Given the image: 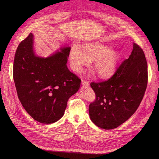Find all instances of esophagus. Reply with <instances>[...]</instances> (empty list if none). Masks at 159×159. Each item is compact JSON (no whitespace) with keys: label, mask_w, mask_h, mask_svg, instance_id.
Segmentation results:
<instances>
[{"label":"esophagus","mask_w":159,"mask_h":159,"mask_svg":"<svg viewBox=\"0 0 159 159\" xmlns=\"http://www.w3.org/2000/svg\"><path fill=\"white\" fill-rule=\"evenodd\" d=\"M82 84L83 86H87L89 85V82L86 80H82Z\"/></svg>","instance_id":"34e87169"}]
</instances>
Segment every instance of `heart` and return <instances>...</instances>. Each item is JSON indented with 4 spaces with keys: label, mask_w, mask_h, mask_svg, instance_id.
<instances>
[{
    "label": "heart",
    "mask_w": 159,
    "mask_h": 159,
    "mask_svg": "<svg viewBox=\"0 0 159 159\" xmlns=\"http://www.w3.org/2000/svg\"><path fill=\"white\" fill-rule=\"evenodd\" d=\"M120 55L112 48L98 41L85 44L83 49L79 45H73L70 52V66L73 70L81 72L83 67L94 60L93 68L99 78L107 79L115 73Z\"/></svg>",
    "instance_id": "obj_1"
}]
</instances>
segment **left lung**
<instances>
[{
    "instance_id": "1",
    "label": "left lung",
    "mask_w": 159,
    "mask_h": 159,
    "mask_svg": "<svg viewBox=\"0 0 159 159\" xmlns=\"http://www.w3.org/2000/svg\"><path fill=\"white\" fill-rule=\"evenodd\" d=\"M147 84L148 66L144 53L133 43L129 58L110 79L90 84L96 95V100L89 106L91 121L104 129L119 126L137 110Z\"/></svg>"
}]
</instances>
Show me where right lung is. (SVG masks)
I'll return each instance as SVG.
<instances>
[{
    "label": "right lung",
    "mask_w": 159,
    "mask_h": 159,
    "mask_svg": "<svg viewBox=\"0 0 159 159\" xmlns=\"http://www.w3.org/2000/svg\"><path fill=\"white\" fill-rule=\"evenodd\" d=\"M33 35L19 44L15 55L13 79L20 101L31 117L52 124L62 117L69 98L80 79L67 67L71 48L63 47L48 57L35 55Z\"/></svg>",
    "instance_id": "1"
}]
</instances>
